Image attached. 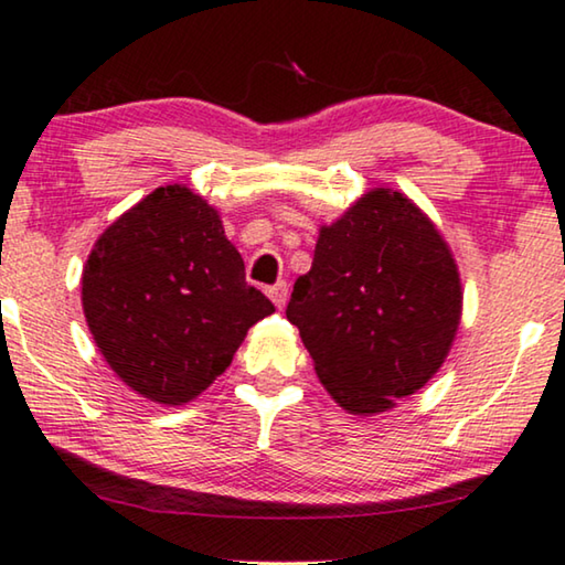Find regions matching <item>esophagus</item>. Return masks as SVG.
I'll list each match as a JSON object with an SVG mask.
<instances>
[{"label": "esophagus", "mask_w": 565, "mask_h": 565, "mask_svg": "<svg viewBox=\"0 0 565 565\" xmlns=\"http://www.w3.org/2000/svg\"><path fill=\"white\" fill-rule=\"evenodd\" d=\"M267 296H269V300L275 302L277 308H282L285 306V300H288V282H277V285H273V288H267Z\"/></svg>", "instance_id": "obj_1"}]
</instances>
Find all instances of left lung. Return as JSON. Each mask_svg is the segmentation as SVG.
<instances>
[{"label":"left lung","instance_id":"1","mask_svg":"<svg viewBox=\"0 0 565 565\" xmlns=\"http://www.w3.org/2000/svg\"><path fill=\"white\" fill-rule=\"evenodd\" d=\"M461 300L459 267L438 228L407 195L374 188L321 226L285 316L329 395L343 411L374 415L440 370Z\"/></svg>","mask_w":565,"mask_h":565}]
</instances>
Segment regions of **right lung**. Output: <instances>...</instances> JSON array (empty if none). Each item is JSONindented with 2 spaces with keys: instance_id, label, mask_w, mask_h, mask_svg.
<instances>
[{
  "instance_id": "right-lung-1",
  "label": "right lung",
  "mask_w": 565,
  "mask_h": 565,
  "mask_svg": "<svg viewBox=\"0 0 565 565\" xmlns=\"http://www.w3.org/2000/svg\"><path fill=\"white\" fill-rule=\"evenodd\" d=\"M81 300L111 370L160 405L199 397L275 310L244 280L218 211L178 183L154 188L96 239Z\"/></svg>"
}]
</instances>
